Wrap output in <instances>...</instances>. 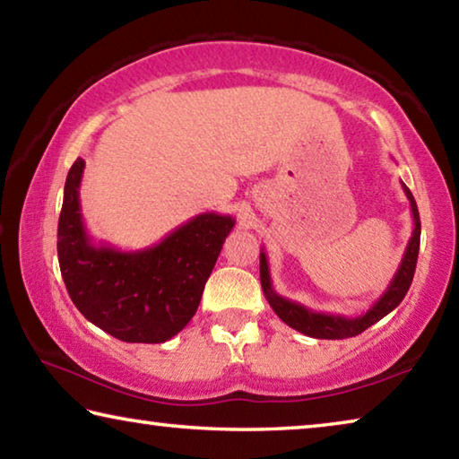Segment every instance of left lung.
<instances>
[{
	"label": "left lung",
	"mask_w": 459,
	"mask_h": 459,
	"mask_svg": "<svg viewBox=\"0 0 459 459\" xmlns=\"http://www.w3.org/2000/svg\"><path fill=\"white\" fill-rule=\"evenodd\" d=\"M403 184V182H401ZM403 190H405V196L411 204V214H413V232H411V238L407 243L405 253H403L401 265L397 273L393 275L391 283L385 290V293L372 304L367 312L356 316V317H346L338 314H324V312H314L306 306L298 304V301H291L279 295L273 290V283H271V273H269V263L267 255L261 248L259 257V269H261V287L263 293L269 301V306L273 307V312L281 317V320L290 325V328L306 333L309 338H320V340H344L359 336L372 324L383 320L386 314H391L394 307H397L403 298H405L411 281H413L415 267H417V255H419V238H421V222H419V211L417 202L413 194L403 184Z\"/></svg>",
	"instance_id": "left-lung-1"
}]
</instances>
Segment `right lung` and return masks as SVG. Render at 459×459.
I'll return each instance as SVG.
<instances>
[{"mask_svg":"<svg viewBox=\"0 0 459 459\" xmlns=\"http://www.w3.org/2000/svg\"><path fill=\"white\" fill-rule=\"evenodd\" d=\"M84 160L68 169L58 221V263L73 304L123 342L161 344L196 314L202 291L235 227L229 214L202 212L160 243L121 251L95 243L81 214Z\"/></svg>","mask_w":459,"mask_h":459,"instance_id":"obj_1","label":"right lung"}]
</instances>
